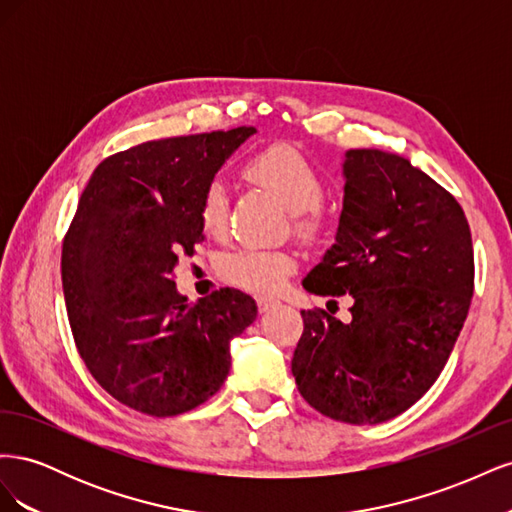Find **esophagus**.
I'll list each match as a JSON object with an SVG mask.
<instances>
[{
	"instance_id": "esophagus-1",
	"label": "esophagus",
	"mask_w": 512,
	"mask_h": 512,
	"mask_svg": "<svg viewBox=\"0 0 512 512\" xmlns=\"http://www.w3.org/2000/svg\"><path fill=\"white\" fill-rule=\"evenodd\" d=\"M277 305H280V301L269 299V297H260L258 299V309H260V312H271V309H275Z\"/></svg>"
}]
</instances>
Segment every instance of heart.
Returning <instances> with one entry per match:
<instances>
[{"label": "heart", "instance_id": "1", "mask_svg": "<svg viewBox=\"0 0 512 512\" xmlns=\"http://www.w3.org/2000/svg\"><path fill=\"white\" fill-rule=\"evenodd\" d=\"M247 175L280 196L286 207L294 211V226L307 239H318L327 228L320 200L324 183L316 168L303 153L292 147H269L258 151L245 166ZM228 218V194L224 183L215 179L207 185L200 200V224L209 235H220ZM220 275L226 282L252 292H275L294 271V258L284 250H262V247H237L220 260Z\"/></svg>", "mask_w": 512, "mask_h": 512}]
</instances>
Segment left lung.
<instances>
[{
	"mask_svg": "<svg viewBox=\"0 0 512 512\" xmlns=\"http://www.w3.org/2000/svg\"><path fill=\"white\" fill-rule=\"evenodd\" d=\"M344 179L335 243L303 288L350 294L352 320L303 309L292 376L324 416L376 425L416 404L451 356L474 292L472 235L455 196L397 153L350 149Z\"/></svg>",
	"mask_w": 512,
	"mask_h": 512,
	"instance_id": "1",
	"label": "left lung"
}]
</instances>
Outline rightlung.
<instances>
[{
    "instance_id": "add662e5",
    "label": "right lung",
    "mask_w": 512,
    "mask_h": 512,
    "mask_svg": "<svg viewBox=\"0 0 512 512\" xmlns=\"http://www.w3.org/2000/svg\"><path fill=\"white\" fill-rule=\"evenodd\" d=\"M256 128L162 138L98 164L61 250L76 348L123 406L177 416L222 389L230 342L256 320L250 294L220 288L188 305L177 254L205 239L200 200Z\"/></svg>"
}]
</instances>
